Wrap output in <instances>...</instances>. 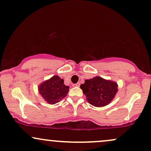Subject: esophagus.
I'll return each mask as SVG.
<instances>
[{
	"label": "esophagus",
	"mask_w": 151,
	"mask_h": 151,
	"mask_svg": "<svg viewBox=\"0 0 151 151\" xmlns=\"http://www.w3.org/2000/svg\"><path fill=\"white\" fill-rule=\"evenodd\" d=\"M74 85V87H80V84L79 83H76V84H75V85Z\"/></svg>",
	"instance_id": "1"
}]
</instances>
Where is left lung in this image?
<instances>
[{
  "mask_svg": "<svg viewBox=\"0 0 151 151\" xmlns=\"http://www.w3.org/2000/svg\"><path fill=\"white\" fill-rule=\"evenodd\" d=\"M88 103L95 107H103L109 104L118 91V85L114 81L96 76L86 80L80 85Z\"/></svg>",
  "mask_w": 151,
  "mask_h": 151,
  "instance_id": "obj_1",
  "label": "left lung"
}]
</instances>
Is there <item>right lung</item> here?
I'll use <instances>...</instances> for the list:
<instances>
[{"label":"right lung","instance_id":"1","mask_svg":"<svg viewBox=\"0 0 151 151\" xmlns=\"http://www.w3.org/2000/svg\"><path fill=\"white\" fill-rule=\"evenodd\" d=\"M38 90L47 103L55 104L67 95L69 87L64 85V80L58 76H53L41 83Z\"/></svg>","mask_w":151,"mask_h":151}]
</instances>
